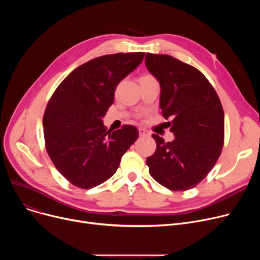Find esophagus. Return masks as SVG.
<instances>
[{
	"mask_svg": "<svg viewBox=\"0 0 260 260\" xmlns=\"http://www.w3.org/2000/svg\"><path fill=\"white\" fill-rule=\"evenodd\" d=\"M139 135H140V136H145V137H148V136H151V133L147 132L146 129H144V128H142V127H140V128H139Z\"/></svg>",
	"mask_w": 260,
	"mask_h": 260,
	"instance_id": "esophagus-1",
	"label": "esophagus"
}]
</instances>
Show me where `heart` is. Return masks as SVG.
<instances>
[{
	"label": "heart",
	"instance_id": "1",
	"mask_svg": "<svg viewBox=\"0 0 260 260\" xmlns=\"http://www.w3.org/2000/svg\"><path fill=\"white\" fill-rule=\"evenodd\" d=\"M144 77H149V76H144Z\"/></svg>",
	"mask_w": 260,
	"mask_h": 260
}]
</instances>
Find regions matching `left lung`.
Listing matches in <instances>:
<instances>
[{
    "label": "left lung",
    "mask_w": 260,
    "mask_h": 260,
    "mask_svg": "<svg viewBox=\"0 0 260 260\" xmlns=\"http://www.w3.org/2000/svg\"><path fill=\"white\" fill-rule=\"evenodd\" d=\"M148 72L159 81L160 108L175 139L153 134L157 148L147 157L153 178L172 190L200 183L219 158L224 141V114L214 87L192 65L168 54L146 53Z\"/></svg>",
    "instance_id": "1"
}]
</instances>
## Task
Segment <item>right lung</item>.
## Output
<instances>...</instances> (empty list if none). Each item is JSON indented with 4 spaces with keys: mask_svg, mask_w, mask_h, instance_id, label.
<instances>
[{
    "mask_svg": "<svg viewBox=\"0 0 260 260\" xmlns=\"http://www.w3.org/2000/svg\"><path fill=\"white\" fill-rule=\"evenodd\" d=\"M144 54L119 52L94 58L68 75L49 99L43 117L46 151L75 186L88 189L108 180L137 140V127L107 131L102 118L114 103L117 85Z\"/></svg>",
    "mask_w": 260,
    "mask_h": 260,
    "instance_id": "right-lung-1",
    "label": "right lung"
}]
</instances>
